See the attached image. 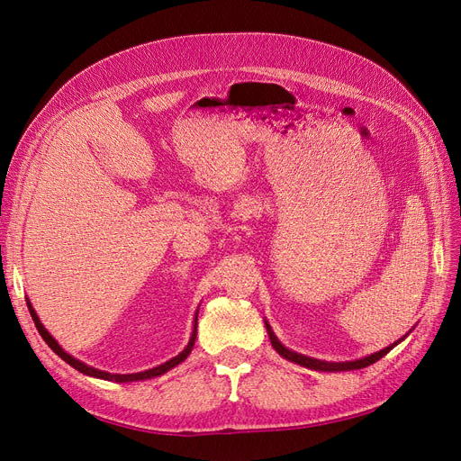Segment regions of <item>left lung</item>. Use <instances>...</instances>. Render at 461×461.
<instances>
[{
  "label": "left lung",
  "instance_id": "1",
  "mask_svg": "<svg viewBox=\"0 0 461 461\" xmlns=\"http://www.w3.org/2000/svg\"><path fill=\"white\" fill-rule=\"evenodd\" d=\"M266 326H267V333H269V339H271V345H273V348H275L280 356H285L286 359H290V362H295V364H299V366L309 367V369H316V371H354V369H364V367H367V366L378 362L380 357L386 356V354L399 343V341H397V343H393V345H390V347H386V348H383V350H378V352H375V354H371V356H366V357H362V359H356V362L333 364V362H320V359H314V357H309V356H303V354H297V352L288 350L285 345H280V341L275 337V333L271 331V328H269L267 322H266Z\"/></svg>",
  "mask_w": 461,
  "mask_h": 461
}]
</instances>
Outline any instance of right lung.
Wrapping results in <instances>:
<instances>
[{"mask_svg":"<svg viewBox=\"0 0 461 461\" xmlns=\"http://www.w3.org/2000/svg\"><path fill=\"white\" fill-rule=\"evenodd\" d=\"M28 309H30V314H32V318H33L37 331L41 333V337L45 339V343H47L59 357H62L64 362H68L71 367H75L77 371H81V373H85V375H90V376H95V378H104V380H114V383H130V380H145V378H152V376H159V375L167 373L171 367H175V366H178L181 362H185L186 356L190 354V350H192V347H194L195 335H197V330L194 328V333H192V337H190L188 347H186L181 354L175 356L173 359H169V362H166V364H162V366H158V367L149 369V371H141V373H131V375H111V373H107V371H99V369H94V367H90V366H85L83 362H78V359H75L73 356H69L68 352H64V348L54 341V337L43 328L41 320H39V316L35 314V311H33V307L30 305V302H28Z\"/></svg>","mask_w":461,"mask_h":461,"instance_id":"right-lung-1","label":"right lung"}]
</instances>
